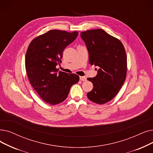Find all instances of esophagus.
Instances as JSON below:
<instances>
[{
    "instance_id": "esophagus-1",
    "label": "esophagus",
    "mask_w": 153,
    "mask_h": 153,
    "mask_svg": "<svg viewBox=\"0 0 153 153\" xmlns=\"http://www.w3.org/2000/svg\"><path fill=\"white\" fill-rule=\"evenodd\" d=\"M79 78H80V80L81 81H86V77H84V76H80L79 77Z\"/></svg>"
}]
</instances>
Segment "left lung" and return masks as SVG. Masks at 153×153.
Wrapping results in <instances>:
<instances>
[{
	"mask_svg": "<svg viewBox=\"0 0 153 153\" xmlns=\"http://www.w3.org/2000/svg\"><path fill=\"white\" fill-rule=\"evenodd\" d=\"M81 37L88 50L89 64L98 68L96 76L88 78L94 88L87 96L96 104H105L116 96L125 81L127 56L124 45L101 29L82 32Z\"/></svg>",
	"mask_w": 153,
	"mask_h": 153,
	"instance_id": "1",
	"label": "left lung"
}]
</instances>
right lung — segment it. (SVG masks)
Here are the masks:
<instances>
[{"mask_svg":"<svg viewBox=\"0 0 153 153\" xmlns=\"http://www.w3.org/2000/svg\"><path fill=\"white\" fill-rule=\"evenodd\" d=\"M78 32L51 30L33 39L25 54V69L32 86L42 100L51 105L63 102L71 86L78 82L76 74L58 72L64 49L78 36Z\"/></svg>","mask_w":153,"mask_h":153,"instance_id":"add662e5","label":"right lung"}]
</instances>
